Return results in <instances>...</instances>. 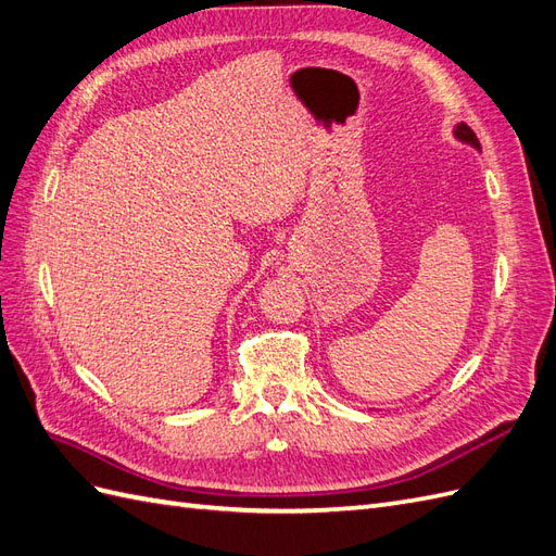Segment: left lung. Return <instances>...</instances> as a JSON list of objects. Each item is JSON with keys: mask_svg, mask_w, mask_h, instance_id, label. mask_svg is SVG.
Segmentation results:
<instances>
[{"mask_svg": "<svg viewBox=\"0 0 556 556\" xmlns=\"http://www.w3.org/2000/svg\"><path fill=\"white\" fill-rule=\"evenodd\" d=\"M454 137L462 139V141H466V143H470V146L480 148V141H478V137H476V131L470 129L466 123H459V125H457V129H454Z\"/></svg>", "mask_w": 556, "mask_h": 556, "instance_id": "left-lung-1", "label": "left lung"}]
</instances>
